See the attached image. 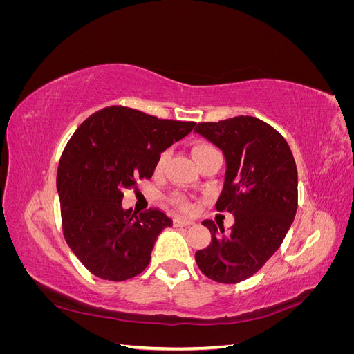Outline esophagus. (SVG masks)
<instances>
[{
	"label": "esophagus",
	"instance_id": "1",
	"mask_svg": "<svg viewBox=\"0 0 354 354\" xmlns=\"http://www.w3.org/2000/svg\"><path fill=\"white\" fill-rule=\"evenodd\" d=\"M173 223H174L176 227H186V226H192V224H194V221H192V220L180 218V217H176V218L173 220Z\"/></svg>",
	"mask_w": 354,
	"mask_h": 354
}]
</instances>
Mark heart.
<instances>
[{"mask_svg": "<svg viewBox=\"0 0 354 354\" xmlns=\"http://www.w3.org/2000/svg\"><path fill=\"white\" fill-rule=\"evenodd\" d=\"M211 151H214V147L209 146V145H205V143L195 145L194 149H192V152H194V156H195V160H198L201 156H203V155L211 152ZM167 158H168V152L160 153V156H159V159H158V164H156L158 169H160V168H162V167L165 165ZM171 202H173L174 205H177V207H180V208H183V209H189V208H190V203H189L183 196L176 195V196L171 198Z\"/></svg>", "mask_w": 354, "mask_h": 354, "instance_id": "obj_1", "label": "heart"}]
</instances>
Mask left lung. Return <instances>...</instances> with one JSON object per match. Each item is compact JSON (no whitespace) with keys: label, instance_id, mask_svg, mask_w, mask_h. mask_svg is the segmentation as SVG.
Masks as SVG:
<instances>
[{"label":"left lung","instance_id":"obj_1","mask_svg":"<svg viewBox=\"0 0 354 354\" xmlns=\"http://www.w3.org/2000/svg\"><path fill=\"white\" fill-rule=\"evenodd\" d=\"M195 131L226 158L216 208L234 217L227 233L212 220L202 223L212 239L195 260L209 279L238 283L261 269L291 227L298 205L295 160L282 134L259 118L242 115L199 122Z\"/></svg>","mask_w":354,"mask_h":354}]
</instances>
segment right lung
Segmentation results:
<instances>
[{"label": "right lung", "mask_w": 354, "mask_h": 354, "mask_svg": "<svg viewBox=\"0 0 354 354\" xmlns=\"http://www.w3.org/2000/svg\"><path fill=\"white\" fill-rule=\"evenodd\" d=\"M194 127L111 106L73 133L57 169L62 227L73 254L94 276L121 282L146 269L158 234L173 220L159 209L138 216L124 209L122 192L151 178L160 153Z\"/></svg>", "instance_id": "add662e5"}]
</instances>
